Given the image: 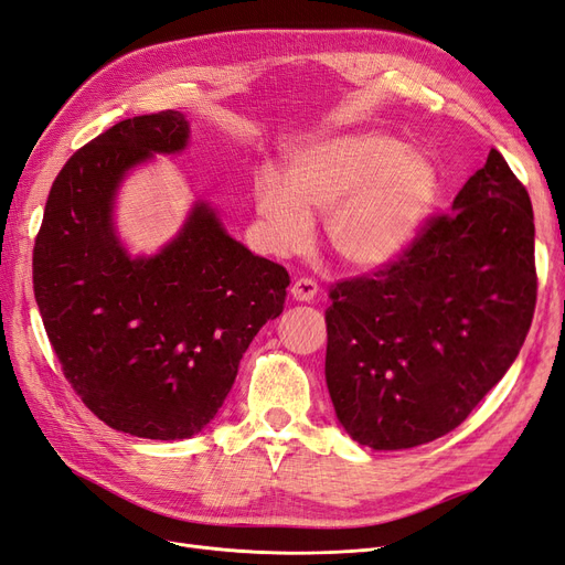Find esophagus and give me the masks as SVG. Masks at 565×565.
Instances as JSON below:
<instances>
[{"mask_svg": "<svg viewBox=\"0 0 565 565\" xmlns=\"http://www.w3.org/2000/svg\"><path fill=\"white\" fill-rule=\"evenodd\" d=\"M291 299L297 301H313L316 295H318V282L310 280V278H297L295 282H291Z\"/></svg>", "mask_w": 565, "mask_h": 565, "instance_id": "obj_1", "label": "esophagus"}]
</instances>
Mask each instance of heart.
Returning a JSON list of instances; mask_svg holds the SVG:
<instances>
[{
  "label": "heart",
  "mask_w": 565,
  "mask_h": 565,
  "mask_svg": "<svg viewBox=\"0 0 565 565\" xmlns=\"http://www.w3.org/2000/svg\"><path fill=\"white\" fill-rule=\"evenodd\" d=\"M439 186L437 163L423 149L381 132H343L299 149L287 163V184L262 172L255 207L262 238L278 257L310 243L316 212L343 264L379 268L418 238Z\"/></svg>",
  "instance_id": "heart-1"
}]
</instances>
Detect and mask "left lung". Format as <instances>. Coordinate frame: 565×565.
Segmentation results:
<instances>
[{
	"label": "left lung",
	"mask_w": 565,
	"mask_h": 565,
	"mask_svg": "<svg viewBox=\"0 0 565 565\" xmlns=\"http://www.w3.org/2000/svg\"><path fill=\"white\" fill-rule=\"evenodd\" d=\"M537 297L529 191L498 149L397 262L329 289L324 379L376 451L451 433L516 360Z\"/></svg>",
	"instance_id": "1"
}]
</instances>
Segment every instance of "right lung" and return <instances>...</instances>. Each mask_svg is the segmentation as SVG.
<instances>
[{
	"label": "right lung",
	"mask_w": 565,
	"mask_h": 565,
	"mask_svg": "<svg viewBox=\"0 0 565 565\" xmlns=\"http://www.w3.org/2000/svg\"><path fill=\"white\" fill-rule=\"evenodd\" d=\"M186 142L174 109L97 135L57 172L34 241V297L65 379L103 423L145 439H189L217 416L289 285L205 201L157 255H128L114 226L121 182Z\"/></svg>",
	"instance_id": "1"
}]
</instances>
